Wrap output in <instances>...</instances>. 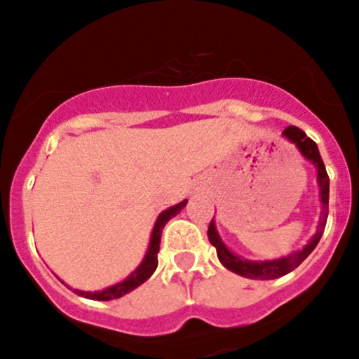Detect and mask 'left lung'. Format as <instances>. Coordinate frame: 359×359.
I'll return each mask as SVG.
<instances>
[{"label": "left lung", "instance_id": "1", "mask_svg": "<svg viewBox=\"0 0 359 359\" xmlns=\"http://www.w3.org/2000/svg\"><path fill=\"white\" fill-rule=\"evenodd\" d=\"M285 139L297 148L301 153V156L304 160L309 161L313 167L316 168V182H318L320 187V203H322V217H320L318 227H316V232L313 233L311 239L308 241V244L303 249H297V251L290 252L287 256H280V258L273 259H246L244 256L236 255L232 249L227 248V244L222 241L220 233H218L217 225H215V218L211 220L210 229H208V239L210 243L217 248V256L220 259L222 265L225 269L233 271V273L241 275V277L246 278H259V280H271V278H278L282 275L289 273L294 269L301 265L304 259L311 255L313 249L316 248L318 241L322 239L323 229H325L327 217H329V187L330 180L329 175H327L325 165H323L322 156H320L318 146L304 134L303 130L297 129V127L289 126L287 129L282 132Z\"/></svg>", "mask_w": 359, "mask_h": 359}]
</instances>
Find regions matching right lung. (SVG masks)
Here are the masks:
<instances>
[{
  "mask_svg": "<svg viewBox=\"0 0 359 359\" xmlns=\"http://www.w3.org/2000/svg\"><path fill=\"white\" fill-rule=\"evenodd\" d=\"M187 205V199L180 201L179 205H173L170 208L163 210L160 215H158L156 222H154V227L151 230L149 244L148 249H146V255L142 258V262L139 263L137 269L130 271V275H127L122 282L118 284H113L110 287H104L101 290H79L74 289V292H77L79 296H84L88 299L94 301H111L118 299V297L126 296L130 290L139 287L141 284H144L146 280L154 273L158 266V251H160V241H161V232H163V227L167 225V222L175 215H179V211Z\"/></svg>",
  "mask_w": 359,
  "mask_h": 359,
  "instance_id": "obj_1",
  "label": "right lung"
}]
</instances>
